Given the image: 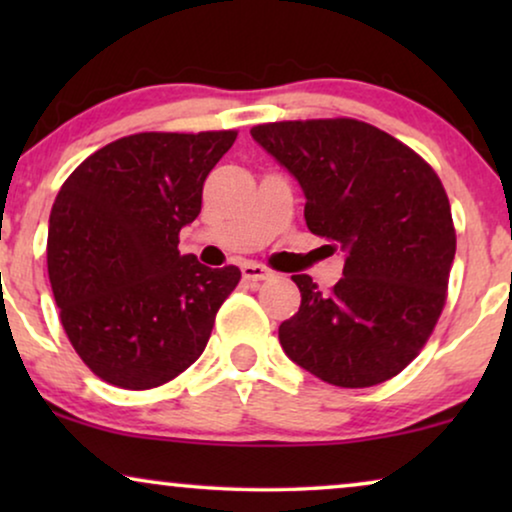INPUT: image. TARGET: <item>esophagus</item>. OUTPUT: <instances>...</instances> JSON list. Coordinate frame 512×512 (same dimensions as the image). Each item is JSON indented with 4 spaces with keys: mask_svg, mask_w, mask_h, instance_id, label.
<instances>
[{
    "mask_svg": "<svg viewBox=\"0 0 512 512\" xmlns=\"http://www.w3.org/2000/svg\"><path fill=\"white\" fill-rule=\"evenodd\" d=\"M242 277L247 279V282H263V279L272 277V272L261 263H244L242 265Z\"/></svg>",
    "mask_w": 512,
    "mask_h": 512,
    "instance_id": "obj_1",
    "label": "esophagus"
}]
</instances>
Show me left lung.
<instances>
[{
    "label": "left lung",
    "mask_w": 512,
    "mask_h": 512,
    "mask_svg": "<svg viewBox=\"0 0 512 512\" xmlns=\"http://www.w3.org/2000/svg\"><path fill=\"white\" fill-rule=\"evenodd\" d=\"M251 137L303 188L307 228L345 254L331 293L310 275L291 277L300 307L279 326L286 356L335 387L398 375L443 312L457 251L438 174L354 118L265 123Z\"/></svg>",
    "instance_id": "8db88e82"
}]
</instances>
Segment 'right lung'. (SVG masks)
<instances>
[{"mask_svg": "<svg viewBox=\"0 0 512 512\" xmlns=\"http://www.w3.org/2000/svg\"><path fill=\"white\" fill-rule=\"evenodd\" d=\"M235 137L139 132L102 146L62 184L48 219V277L69 342L104 382L160 387L205 352L242 275L181 256L177 244Z\"/></svg>", "mask_w": 512, "mask_h": 512, "instance_id": "obj_1", "label": "right lung"}]
</instances>
